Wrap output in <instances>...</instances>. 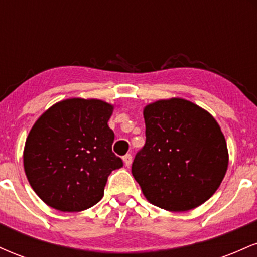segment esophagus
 Returning <instances> with one entry per match:
<instances>
[{
    "instance_id": "1",
    "label": "esophagus",
    "mask_w": 257,
    "mask_h": 257,
    "mask_svg": "<svg viewBox=\"0 0 257 257\" xmlns=\"http://www.w3.org/2000/svg\"><path fill=\"white\" fill-rule=\"evenodd\" d=\"M132 161H133V157H132V155H125L124 157H123V162H124V166L125 167H129L132 164Z\"/></svg>"
}]
</instances>
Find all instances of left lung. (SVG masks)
<instances>
[{
  "label": "left lung",
  "instance_id": "obj_1",
  "mask_svg": "<svg viewBox=\"0 0 257 257\" xmlns=\"http://www.w3.org/2000/svg\"><path fill=\"white\" fill-rule=\"evenodd\" d=\"M146 143L132 174L145 198L168 211H187L220 187L228 167L226 139L208 111L182 98L144 107Z\"/></svg>",
  "mask_w": 257,
  "mask_h": 257
}]
</instances>
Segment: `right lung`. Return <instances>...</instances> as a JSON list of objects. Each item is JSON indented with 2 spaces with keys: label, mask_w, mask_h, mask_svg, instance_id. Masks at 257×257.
<instances>
[{
  "label": "right lung",
  "mask_w": 257,
  "mask_h": 257,
  "mask_svg": "<svg viewBox=\"0 0 257 257\" xmlns=\"http://www.w3.org/2000/svg\"><path fill=\"white\" fill-rule=\"evenodd\" d=\"M114 106L70 98L44 111L25 141L24 170L47 205L66 213L89 209L104 197L112 170L123 166L112 152L107 122Z\"/></svg>",
  "instance_id": "obj_1"
}]
</instances>
